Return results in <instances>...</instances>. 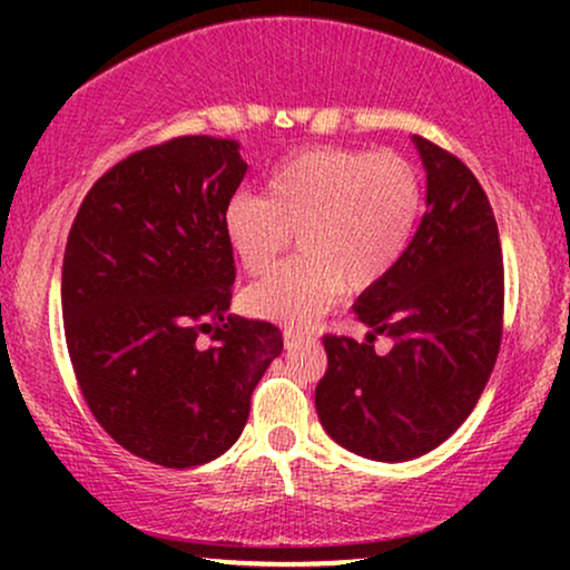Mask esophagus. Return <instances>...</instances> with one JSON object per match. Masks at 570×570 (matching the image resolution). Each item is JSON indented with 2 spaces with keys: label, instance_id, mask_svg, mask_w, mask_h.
I'll return each instance as SVG.
<instances>
[{
  "label": "esophagus",
  "instance_id": "obj_1",
  "mask_svg": "<svg viewBox=\"0 0 570 570\" xmlns=\"http://www.w3.org/2000/svg\"><path fill=\"white\" fill-rule=\"evenodd\" d=\"M298 326H301V324H298Z\"/></svg>",
  "mask_w": 570,
  "mask_h": 570
}]
</instances>
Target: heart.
<instances>
[{"label":"heart","mask_w":570,"mask_h":570,"mask_svg":"<svg viewBox=\"0 0 570 570\" xmlns=\"http://www.w3.org/2000/svg\"><path fill=\"white\" fill-rule=\"evenodd\" d=\"M396 230V220L394 213L386 205H381L379 199L373 202H361L353 213H350V230L347 233H357V238H368L376 244V248H381L384 238L392 236ZM345 233V230H340Z\"/></svg>","instance_id":"1"}]
</instances>
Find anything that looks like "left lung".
<instances>
[{
  "label": "left lung",
  "instance_id": "obj_1",
  "mask_svg": "<svg viewBox=\"0 0 570 570\" xmlns=\"http://www.w3.org/2000/svg\"><path fill=\"white\" fill-rule=\"evenodd\" d=\"M238 142L176 137L116 163L69 230L61 316L77 386L111 439L189 470L244 433L283 332L230 314Z\"/></svg>",
  "mask_w": 570,
  "mask_h": 570
}]
</instances>
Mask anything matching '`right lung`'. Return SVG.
Segmentation results:
<instances>
[{"label":"right lung","mask_w":570,"mask_h":570,"mask_svg":"<svg viewBox=\"0 0 570 570\" xmlns=\"http://www.w3.org/2000/svg\"><path fill=\"white\" fill-rule=\"evenodd\" d=\"M425 168L417 233L355 303L373 332L326 337L316 386L324 431L376 462L441 446L478 404L503 337V256L485 191L443 150Z\"/></svg>","instance_id":"1"}]
</instances>
